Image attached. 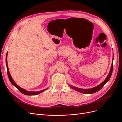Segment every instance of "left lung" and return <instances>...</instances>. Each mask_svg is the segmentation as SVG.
<instances>
[{"label":"left lung","instance_id":"obj_1","mask_svg":"<svg viewBox=\"0 0 122 122\" xmlns=\"http://www.w3.org/2000/svg\"><path fill=\"white\" fill-rule=\"evenodd\" d=\"M113 60H112V67H111V69H110V72L108 74V75L107 76V77H106V78L105 79V80L103 81L102 83H101L99 86H96L94 88H91V89H86V90H82L81 88H79L78 87H76L74 86H70V87H71L73 89H74V90H76L77 91H78L80 93H83V94H93L96 93V92H97L99 91L100 90L101 88L103 87V86H104V85L107 82L109 79L111 77V76L112 75V71H113Z\"/></svg>","mask_w":122,"mask_h":122}]
</instances>
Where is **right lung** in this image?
I'll use <instances>...</instances> for the list:
<instances>
[{
	"mask_svg": "<svg viewBox=\"0 0 122 122\" xmlns=\"http://www.w3.org/2000/svg\"><path fill=\"white\" fill-rule=\"evenodd\" d=\"M6 69H7V73H8V77L9 78V80L10 81V82L12 83V84L15 86L17 89L19 90L21 93H22V94L26 95H29V96H32V95H38L41 93H42V92L45 91V90H46L47 88L46 89L44 90H42V91H39V92H28L26 91V90L23 89V88H21L20 87H19V86H18L16 84V83L14 82V81L13 80V79H12V77H11L10 75V73L9 72V68L8 67V63H7V53L6 55Z\"/></svg>",
	"mask_w": 122,
	"mask_h": 122,
	"instance_id": "right-lung-1",
	"label": "right lung"
}]
</instances>
